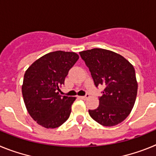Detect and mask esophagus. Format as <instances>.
I'll list each match as a JSON object with an SVG mask.
<instances>
[{
	"instance_id": "esophagus-1",
	"label": "esophagus",
	"mask_w": 156,
	"mask_h": 156,
	"mask_svg": "<svg viewBox=\"0 0 156 156\" xmlns=\"http://www.w3.org/2000/svg\"><path fill=\"white\" fill-rule=\"evenodd\" d=\"M89 96H90V95H89V94H86L84 96H82V97H80V98H81V99H83V100H86V99Z\"/></svg>"
}]
</instances>
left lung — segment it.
<instances>
[{
  "label": "left lung",
  "instance_id": "obj_1",
  "mask_svg": "<svg viewBox=\"0 0 156 156\" xmlns=\"http://www.w3.org/2000/svg\"><path fill=\"white\" fill-rule=\"evenodd\" d=\"M80 55L96 87L105 86L98 107L89 110L90 117L102 126L119 124L130 113L137 97L133 66L119 54L101 48L83 51Z\"/></svg>",
  "mask_w": 156,
  "mask_h": 156
}]
</instances>
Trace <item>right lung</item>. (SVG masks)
<instances>
[{"instance_id": "1", "label": "right lung", "mask_w": 156, "mask_h": 156, "mask_svg": "<svg viewBox=\"0 0 156 156\" xmlns=\"http://www.w3.org/2000/svg\"><path fill=\"white\" fill-rule=\"evenodd\" d=\"M79 55L62 51L50 52L34 62L26 71L22 87L30 116L45 128H56L69 117L75 97L59 94L70 69Z\"/></svg>"}]
</instances>
